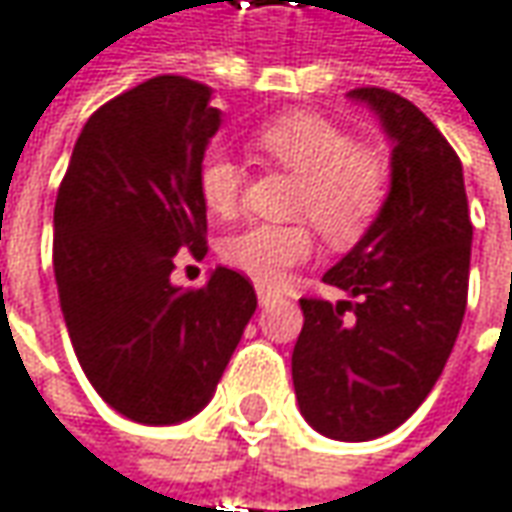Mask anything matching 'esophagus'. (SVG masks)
I'll use <instances>...</instances> for the list:
<instances>
[{
    "instance_id": "esophagus-1",
    "label": "esophagus",
    "mask_w": 512,
    "mask_h": 512,
    "mask_svg": "<svg viewBox=\"0 0 512 512\" xmlns=\"http://www.w3.org/2000/svg\"><path fill=\"white\" fill-rule=\"evenodd\" d=\"M257 300H260V306H269L272 300H278V292L269 286H257Z\"/></svg>"
}]
</instances>
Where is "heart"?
Masks as SVG:
<instances>
[{"instance_id": "1", "label": "heart", "mask_w": 512, "mask_h": 512, "mask_svg": "<svg viewBox=\"0 0 512 512\" xmlns=\"http://www.w3.org/2000/svg\"><path fill=\"white\" fill-rule=\"evenodd\" d=\"M257 148L303 180L295 214L309 217L326 240L352 243L367 232L384 203L387 171L338 125L315 114H286L257 131ZM240 189L243 168L232 154L206 151L197 168V194L206 212L232 217ZM220 255L257 283H280L292 266L312 255V234L306 226L255 223L229 234Z\"/></svg>"}]
</instances>
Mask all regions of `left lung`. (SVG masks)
Wrapping results in <instances>:
<instances>
[{"mask_svg":"<svg viewBox=\"0 0 512 512\" xmlns=\"http://www.w3.org/2000/svg\"><path fill=\"white\" fill-rule=\"evenodd\" d=\"M392 143L389 194L323 283L349 300L303 298L292 352L300 415L335 441L401 427L435 387L467 309L473 223L453 145L410 100L355 88Z\"/></svg>","mask_w":512,"mask_h":512,"instance_id":"left-lung-1","label":"left lung"}]
</instances>
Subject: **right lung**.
Here are the masks:
<instances>
[{"label":"right lung","instance_id":"right-lung-1","mask_svg":"<svg viewBox=\"0 0 512 512\" xmlns=\"http://www.w3.org/2000/svg\"><path fill=\"white\" fill-rule=\"evenodd\" d=\"M220 128L212 88L154 77L105 102L79 134L54 206V275L79 367L137 424H180L212 401L255 315L240 272L171 283L174 255H206L197 168Z\"/></svg>","mask_w":512,"mask_h":512}]
</instances>
